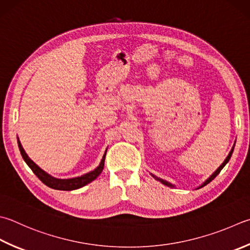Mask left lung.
I'll return each mask as SVG.
<instances>
[{"label":"left lung","mask_w":250,"mask_h":250,"mask_svg":"<svg viewBox=\"0 0 250 250\" xmlns=\"http://www.w3.org/2000/svg\"><path fill=\"white\" fill-rule=\"evenodd\" d=\"M233 150H234V147L232 148V150H230V152H229V154L228 155V157H227V159H225L224 160V162L222 163V164H221V167L218 168V169H216V171L212 174V175H211L209 178H208V180H207L204 184H202V185L200 186V187H204V186H206L207 185V184H209L211 181H212V180H214V177L216 176V175H218V174L221 172V169H222L224 167H225V164H227L229 161V159H230V157H232V153H233ZM157 180H159L160 182H161L162 184H164V185H167V186H172L171 185V184H169V183H167V182H166V181H163V180H160V178H157Z\"/></svg>","instance_id":"8db88e82"}]
</instances>
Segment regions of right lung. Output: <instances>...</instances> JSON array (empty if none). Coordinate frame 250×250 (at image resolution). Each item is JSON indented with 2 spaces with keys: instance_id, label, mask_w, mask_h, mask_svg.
<instances>
[{
  "instance_id": "add662e5",
  "label": "right lung",
  "mask_w": 250,
  "mask_h": 250,
  "mask_svg": "<svg viewBox=\"0 0 250 250\" xmlns=\"http://www.w3.org/2000/svg\"><path fill=\"white\" fill-rule=\"evenodd\" d=\"M18 148H20V151L21 153L22 159L25 160L27 166L32 169V172L36 174V176L39 178L42 183L45 184L46 186H49L50 188H53V189H58V190L78 189V188L87 185V184L91 183L93 180H96V178L101 174L103 167H104V159H105V154H106V151H105L104 155H103V158L101 160L100 166H99L96 169H93V171L84 174V175H82L79 177L68 178V180H59V178L52 177L51 175H49L48 173H45L43 169H41L29 157H28L27 153L25 152V150H23V148L21 147L20 140H18Z\"/></svg>"
}]
</instances>
